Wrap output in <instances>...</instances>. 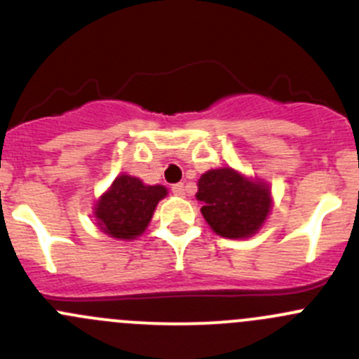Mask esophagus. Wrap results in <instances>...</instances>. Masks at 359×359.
I'll return each instance as SVG.
<instances>
[{"label":"esophagus","instance_id":"1","mask_svg":"<svg viewBox=\"0 0 359 359\" xmlns=\"http://www.w3.org/2000/svg\"><path fill=\"white\" fill-rule=\"evenodd\" d=\"M172 193L175 194V196L184 198L186 196V186H184V184H175V186L172 187Z\"/></svg>","mask_w":359,"mask_h":359}]
</instances>
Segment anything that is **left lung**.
I'll list each match as a JSON object with an SVG mask.
<instances>
[{"label":"left lung","instance_id":"8db88e82","mask_svg":"<svg viewBox=\"0 0 359 359\" xmlns=\"http://www.w3.org/2000/svg\"><path fill=\"white\" fill-rule=\"evenodd\" d=\"M196 200L203 203L201 213L213 233L229 240H245L259 233L273 208L269 184L231 166L203 173Z\"/></svg>","mask_w":359,"mask_h":359}]
</instances>
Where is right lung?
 Here are the masks:
<instances>
[{
	"instance_id": "obj_1",
	"label": "right lung",
	"mask_w": 359,
	"mask_h": 359,
	"mask_svg": "<svg viewBox=\"0 0 359 359\" xmlns=\"http://www.w3.org/2000/svg\"><path fill=\"white\" fill-rule=\"evenodd\" d=\"M166 194L165 186H147L139 177L121 173L93 205L95 224L114 240H135L147 229L156 205Z\"/></svg>"
}]
</instances>
